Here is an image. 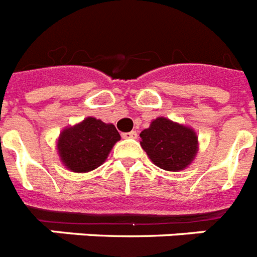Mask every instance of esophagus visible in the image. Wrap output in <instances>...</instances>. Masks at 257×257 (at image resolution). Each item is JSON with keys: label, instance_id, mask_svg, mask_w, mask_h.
<instances>
[{"label": "esophagus", "instance_id": "34e87169", "mask_svg": "<svg viewBox=\"0 0 257 257\" xmlns=\"http://www.w3.org/2000/svg\"><path fill=\"white\" fill-rule=\"evenodd\" d=\"M122 137L124 139H135L138 137V134H137V131H130V133H124V134H122Z\"/></svg>", "mask_w": 257, "mask_h": 257}]
</instances>
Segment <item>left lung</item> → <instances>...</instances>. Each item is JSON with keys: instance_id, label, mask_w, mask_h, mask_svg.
I'll return each mask as SVG.
<instances>
[{"instance_id": "obj_1", "label": "left lung", "mask_w": 257, "mask_h": 257, "mask_svg": "<svg viewBox=\"0 0 257 257\" xmlns=\"http://www.w3.org/2000/svg\"><path fill=\"white\" fill-rule=\"evenodd\" d=\"M141 146L155 166L166 171L188 167L198 153V137L191 127L159 116L141 133Z\"/></svg>"}]
</instances>
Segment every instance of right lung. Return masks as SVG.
Returning a JSON list of instances; mask_svg holds the SVG:
<instances>
[{
    "label": "right lung",
    "instance_id": "obj_1",
    "mask_svg": "<svg viewBox=\"0 0 257 257\" xmlns=\"http://www.w3.org/2000/svg\"><path fill=\"white\" fill-rule=\"evenodd\" d=\"M119 139L114 124L89 116L75 126L66 127L59 135L57 149L70 171L89 172L107 159Z\"/></svg>",
    "mask_w": 257,
    "mask_h": 257
}]
</instances>
